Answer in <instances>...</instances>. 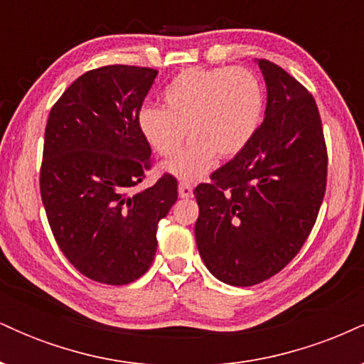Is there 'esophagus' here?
Wrapping results in <instances>:
<instances>
[{
    "label": "esophagus",
    "instance_id": "obj_1",
    "mask_svg": "<svg viewBox=\"0 0 364 364\" xmlns=\"http://www.w3.org/2000/svg\"><path fill=\"white\" fill-rule=\"evenodd\" d=\"M178 191L181 198H190V196H193V188H191V185H188V183H179Z\"/></svg>",
    "mask_w": 364,
    "mask_h": 364
}]
</instances>
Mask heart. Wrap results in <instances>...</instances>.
I'll return each instance as SVG.
<instances>
[{
	"label": "heart",
	"instance_id": "1",
	"mask_svg": "<svg viewBox=\"0 0 364 364\" xmlns=\"http://www.w3.org/2000/svg\"><path fill=\"white\" fill-rule=\"evenodd\" d=\"M164 107L140 111L144 139L159 156L171 157L186 136L179 156L164 166L166 173L185 181L203 178L215 157H235L262 124L265 92L260 80L245 68H190L168 83Z\"/></svg>",
	"mask_w": 364,
	"mask_h": 364
}]
</instances>
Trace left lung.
Returning a JSON list of instances; mask_svg holds the SVG:
<instances>
[{
    "mask_svg": "<svg viewBox=\"0 0 364 364\" xmlns=\"http://www.w3.org/2000/svg\"><path fill=\"white\" fill-rule=\"evenodd\" d=\"M267 109L257 135L195 188V237L214 277L255 286L281 272L316 223L327 188V145L315 99L286 70L257 60Z\"/></svg>",
    "mask_w": 364,
    "mask_h": 364,
    "instance_id": "1",
    "label": "left lung"
}]
</instances>
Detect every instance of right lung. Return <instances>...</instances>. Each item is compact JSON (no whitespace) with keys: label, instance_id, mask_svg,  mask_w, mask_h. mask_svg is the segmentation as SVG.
<instances>
[{"label":"right lung","instance_id":"add662e5","mask_svg":"<svg viewBox=\"0 0 364 364\" xmlns=\"http://www.w3.org/2000/svg\"><path fill=\"white\" fill-rule=\"evenodd\" d=\"M156 77L145 66H101L49 112L39 179L46 215L63 255L95 282L123 286L147 272L159 220L178 200L168 173L132 191L152 168L139 114Z\"/></svg>","mask_w":364,"mask_h":364}]
</instances>
